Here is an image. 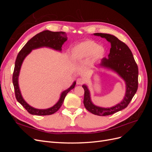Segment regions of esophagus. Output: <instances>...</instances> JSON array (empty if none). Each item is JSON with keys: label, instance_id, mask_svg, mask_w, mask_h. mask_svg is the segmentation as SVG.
<instances>
[{"label": "esophagus", "instance_id": "1", "mask_svg": "<svg viewBox=\"0 0 152 152\" xmlns=\"http://www.w3.org/2000/svg\"><path fill=\"white\" fill-rule=\"evenodd\" d=\"M84 80L83 79H82V78H78V79H77V84L82 85L84 83Z\"/></svg>", "mask_w": 152, "mask_h": 152}]
</instances>
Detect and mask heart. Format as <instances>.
I'll use <instances>...</instances> for the list:
<instances>
[{
	"mask_svg": "<svg viewBox=\"0 0 152 152\" xmlns=\"http://www.w3.org/2000/svg\"><path fill=\"white\" fill-rule=\"evenodd\" d=\"M105 53V49L102 45L93 40H86L75 45L72 49L71 58L73 60L84 59L90 56L93 61L102 58Z\"/></svg>",
	"mask_w": 152,
	"mask_h": 152,
	"instance_id": "b5f03b06",
	"label": "heart"
}]
</instances>
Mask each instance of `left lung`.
<instances>
[{
    "mask_svg": "<svg viewBox=\"0 0 152 152\" xmlns=\"http://www.w3.org/2000/svg\"><path fill=\"white\" fill-rule=\"evenodd\" d=\"M94 35L106 39L111 44L108 58H103L99 65L117 72L126 82V91L120 103L111 108H105L97 107L92 103L89 91L87 86L83 85L84 104L89 112L96 115H110L126 108L136 94L138 87V68L131 50L125 43L110 34L96 33Z\"/></svg>",
    "mask_w": 152,
    "mask_h": 152,
    "instance_id": "1",
    "label": "left lung"
}]
</instances>
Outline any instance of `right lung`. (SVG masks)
I'll return each instance as SVG.
<instances>
[{
    "mask_svg": "<svg viewBox=\"0 0 152 152\" xmlns=\"http://www.w3.org/2000/svg\"><path fill=\"white\" fill-rule=\"evenodd\" d=\"M66 40L67 37L65 32H54L49 30H45L37 34L30 40H28V42L24 45L23 48L21 49V50L18 54L12 75V83L14 88H15V96L18 102L27 110V112L31 115H52L55 112H56L62 105L67 93L75 87L76 82H73V84L70 87H69L68 89L63 92L58 103L56 104H54L53 107L45 110L34 108L30 106L23 98L19 88V85H18V77H19V73L22 63L25 57L31 51V50L35 49L47 47L61 51L62 45L65 41H66Z\"/></svg>",
    "mask_w": 152,
    "mask_h": 152,
    "instance_id": "right-lung-1",
    "label": "right lung"
}]
</instances>
